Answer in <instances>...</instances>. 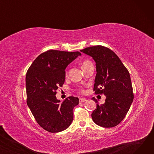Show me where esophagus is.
<instances>
[{
    "label": "esophagus",
    "mask_w": 154,
    "mask_h": 154,
    "mask_svg": "<svg viewBox=\"0 0 154 154\" xmlns=\"http://www.w3.org/2000/svg\"><path fill=\"white\" fill-rule=\"evenodd\" d=\"M87 100H86V99H85V98H80L79 99V102H85Z\"/></svg>",
    "instance_id": "1"
}]
</instances>
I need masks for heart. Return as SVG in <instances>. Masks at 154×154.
<instances>
[{
	"label": "heart",
	"mask_w": 154,
	"mask_h": 154,
	"mask_svg": "<svg viewBox=\"0 0 154 154\" xmlns=\"http://www.w3.org/2000/svg\"><path fill=\"white\" fill-rule=\"evenodd\" d=\"M91 62L90 61L87 60L82 61V62H81V67H82V69H84L85 67H87V66H88V65L91 64Z\"/></svg>",
	"instance_id": "heart-1"
}]
</instances>
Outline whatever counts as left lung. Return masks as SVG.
Segmentation results:
<instances>
[{"label": "left lung", "mask_w": 154, "mask_h": 154, "mask_svg": "<svg viewBox=\"0 0 154 154\" xmlns=\"http://www.w3.org/2000/svg\"><path fill=\"white\" fill-rule=\"evenodd\" d=\"M92 57L95 62L97 74L94 91L103 94L105 102L92 113L94 122L99 126L110 128L119 124L125 117L134 100L131 76L119 57L110 48L102 45L87 47L80 51Z\"/></svg>", "instance_id": "left-lung-1"}]
</instances>
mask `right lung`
<instances>
[{
	"label": "right lung",
	"mask_w": 154,
	"mask_h": 154,
	"mask_svg": "<svg viewBox=\"0 0 154 154\" xmlns=\"http://www.w3.org/2000/svg\"><path fill=\"white\" fill-rule=\"evenodd\" d=\"M79 55V52L47 51L37 57L27 72V106L39 125L49 132L66 130L73 120L79 99L70 96L60 102L55 95L65 82L66 67Z\"/></svg>",
	"instance_id": "add662e5"
}]
</instances>
